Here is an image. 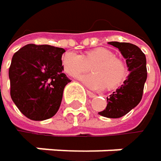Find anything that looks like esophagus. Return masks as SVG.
<instances>
[{"label": "esophagus", "mask_w": 161, "mask_h": 161, "mask_svg": "<svg viewBox=\"0 0 161 161\" xmlns=\"http://www.w3.org/2000/svg\"><path fill=\"white\" fill-rule=\"evenodd\" d=\"M86 93H87V95H88V97H90V98H94V97H96V94H94L93 92H91V91H86Z\"/></svg>", "instance_id": "obj_1"}]
</instances>
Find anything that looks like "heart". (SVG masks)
<instances>
[{"instance_id": "heart-1", "label": "heart", "mask_w": 161, "mask_h": 161, "mask_svg": "<svg viewBox=\"0 0 161 161\" xmlns=\"http://www.w3.org/2000/svg\"><path fill=\"white\" fill-rule=\"evenodd\" d=\"M92 67V75L78 77L83 85L94 90H102L108 85L109 88L119 86L127 76V68L122 60L114 57L111 50L103 47L87 51L84 56L69 51L62 58L64 71L71 76H76Z\"/></svg>"}]
</instances>
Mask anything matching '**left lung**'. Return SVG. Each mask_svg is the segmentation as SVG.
I'll return each mask as SVG.
<instances>
[{
	"instance_id": "8db88e82",
	"label": "left lung",
	"mask_w": 161,
	"mask_h": 161,
	"mask_svg": "<svg viewBox=\"0 0 161 161\" xmlns=\"http://www.w3.org/2000/svg\"><path fill=\"white\" fill-rule=\"evenodd\" d=\"M118 48L126 59L129 75L120 87L107 97L106 108L99 112L100 115L108 118H119L136 107L142 100L145 83L147 78L146 58L137 46L130 43L109 42Z\"/></svg>"
}]
</instances>
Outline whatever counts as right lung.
Wrapping results in <instances>:
<instances>
[{
    "label": "right lung",
    "mask_w": 161,
    "mask_h": 161,
    "mask_svg": "<svg viewBox=\"0 0 161 161\" xmlns=\"http://www.w3.org/2000/svg\"><path fill=\"white\" fill-rule=\"evenodd\" d=\"M65 50L48 45L29 44L16 52L9 68L11 98L25 116L42 121L58 112L65 86L62 73Z\"/></svg>",
    "instance_id": "add662e5"
}]
</instances>
